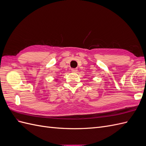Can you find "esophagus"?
I'll use <instances>...</instances> for the list:
<instances>
[{
  "instance_id": "esophagus-1",
  "label": "esophagus",
  "mask_w": 146,
  "mask_h": 146,
  "mask_svg": "<svg viewBox=\"0 0 146 146\" xmlns=\"http://www.w3.org/2000/svg\"><path fill=\"white\" fill-rule=\"evenodd\" d=\"M71 71H72V72L76 73V72H77L78 71V70H77V69H74V68H73V69H71Z\"/></svg>"
}]
</instances>
